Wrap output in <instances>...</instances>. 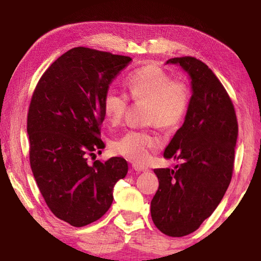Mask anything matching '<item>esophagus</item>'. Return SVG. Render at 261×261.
Returning a JSON list of instances; mask_svg holds the SVG:
<instances>
[{
  "mask_svg": "<svg viewBox=\"0 0 261 261\" xmlns=\"http://www.w3.org/2000/svg\"><path fill=\"white\" fill-rule=\"evenodd\" d=\"M132 169L137 171V173H141V171H143V173H144V171H148L147 167L138 165V163H134V165H132Z\"/></svg>",
  "mask_w": 261,
  "mask_h": 261,
  "instance_id": "34e87169",
  "label": "esophagus"
}]
</instances>
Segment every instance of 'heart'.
Masks as SVG:
<instances>
[{"mask_svg":"<svg viewBox=\"0 0 261 261\" xmlns=\"http://www.w3.org/2000/svg\"><path fill=\"white\" fill-rule=\"evenodd\" d=\"M130 98L136 102L147 103L146 121L162 129L177 126L187 114L190 93L187 84L171 81L169 74L154 64L132 72L126 81ZM103 112L113 125L118 124L127 108V96L113 88L106 92L102 101ZM160 140L147 131H127L113 141V151L132 161H145L152 148Z\"/></svg>","mask_w":261,"mask_h":261,"instance_id":"obj_1","label":"heart"}]
</instances>
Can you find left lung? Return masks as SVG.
<instances>
[{
	"label": "left lung",
	"mask_w": 261,
	"mask_h": 261,
	"mask_svg": "<svg viewBox=\"0 0 261 261\" xmlns=\"http://www.w3.org/2000/svg\"><path fill=\"white\" fill-rule=\"evenodd\" d=\"M166 64H177L189 74L192 95L183 125L163 153L180 163L154 169L159 189L151 215L165 235L182 237L210 218L230 184L238 124L227 91L205 63L185 56Z\"/></svg>",
	"instance_id": "left-lung-1"
}]
</instances>
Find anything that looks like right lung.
Returning a JSON list of instances; mask_svg holds the SVG:
<instances>
[{
    "instance_id": "add662e5",
    "label": "right lung",
    "mask_w": 261,
    "mask_h": 261,
    "mask_svg": "<svg viewBox=\"0 0 261 261\" xmlns=\"http://www.w3.org/2000/svg\"><path fill=\"white\" fill-rule=\"evenodd\" d=\"M131 57L77 47L60 56L39 81L30 103V163L43 199L73 227L99 220L113 202L127 163L114 156L87 162L105 148L99 138L103 96Z\"/></svg>"
}]
</instances>
